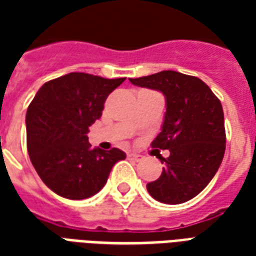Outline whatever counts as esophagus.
Wrapping results in <instances>:
<instances>
[{
    "instance_id": "1",
    "label": "esophagus",
    "mask_w": 256,
    "mask_h": 256,
    "mask_svg": "<svg viewBox=\"0 0 256 256\" xmlns=\"http://www.w3.org/2000/svg\"><path fill=\"white\" fill-rule=\"evenodd\" d=\"M128 158L130 160H136V162H138V160L142 158V156H140V154H136V152H130V154H128Z\"/></svg>"
}]
</instances>
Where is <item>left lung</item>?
Returning <instances> with one entry per match:
<instances>
[{
    "label": "left lung",
    "mask_w": 256,
    "mask_h": 256,
    "mask_svg": "<svg viewBox=\"0 0 256 256\" xmlns=\"http://www.w3.org/2000/svg\"><path fill=\"white\" fill-rule=\"evenodd\" d=\"M132 85L158 90L166 98L162 130L152 146L168 150L156 180L148 183L158 202L179 204L200 192L216 174L226 148L220 100L196 77L164 70L148 77L130 78Z\"/></svg>",
    "instance_id": "obj_1"
}]
</instances>
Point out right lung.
I'll return each instance as SVG.
<instances>
[{
  "label": "right lung",
  "instance_id": "obj_1",
  "mask_svg": "<svg viewBox=\"0 0 256 256\" xmlns=\"http://www.w3.org/2000/svg\"><path fill=\"white\" fill-rule=\"evenodd\" d=\"M126 78L69 73L42 85L26 112L28 152L42 182L64 198L80 200L106 184L122 150L92 148L88 128L100 120L108 94Z\"/></svg>",
  "mask_w": 256,
  "mask_h": 256
}]
</instances>
